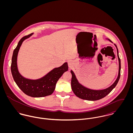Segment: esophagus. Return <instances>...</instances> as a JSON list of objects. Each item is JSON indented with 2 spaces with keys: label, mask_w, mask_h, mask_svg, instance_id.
Instances as JSON below:
<instances>
[{
  "label": "esophagus",
  "mask_w": 133,
  "mask_h": 133,
  "mask_svg": "<svg viewBox=\"0 0 133 133\" xmlns=\"http://www.w3.org/2000/svg\"><path fill=\"white\" fill-rule=\"evenodd\" d=\"M68 66L70 68H72V67L73 66V62L70 60L68 61Z\"/></svg>",
  "instance_id": "obj_1"
}]
</instances>
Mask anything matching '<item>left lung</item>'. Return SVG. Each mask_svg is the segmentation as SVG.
I'll list each match as a JSON object with an SVG mask.
<instances>
[{
    "label": "left lung",
    "mask_w": 133,
    "mask_h": 133,
    "mask_svg": "<svg viewBox=\"0 0 133 133\" xmlns=\"http://www.w3.org/2000/svg\"><path fill=\"white\" fill-rule=\"evenodd\" d=\"M106 39L112 42V41L110 40L109 39L107 38ZM114 45H115L117 49V56H118V61H119V71H118V75L117 76V78L115 80V81L113 83V84H112L109 88L105 89H103V90H95L90 89L82 85L77 79L76 75L74 73V72L72 70H71V73L72 75V80H71V87L74 93L76 96H77L78 97L82 99L89 100V101L98 100L104 98L107 95H108L115 88V87L116 86L118 82V81L120 77L121 61H120V59L119 56L118 48L115 44H114Z\"/></svg>",
    "instance_id": "obj_1"
}]
</instances>
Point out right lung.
<instances>
[{"label": "right lung", "mask_w": 133, "mask_h": 133, "mask_svg": "<svg viewBox=\"0 0 133 133\" xmlns=\"http://www.w3.org/2000/svg\"><path fill=\"white\" fill-rule=\"evenodd\" d=\"M33 33L21 38L13 51L11 70L13 79L19 89L26 95L32 97H43L51 95L56 84L63 74L68 70L67 62L61 66L55 68L45 75L37 79H30L22 76L17 67V56L20 48L23 41L31 37Z\"/></svg>", "instance_id": "add662e5"}]
</instances>
